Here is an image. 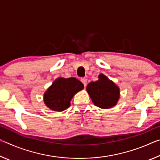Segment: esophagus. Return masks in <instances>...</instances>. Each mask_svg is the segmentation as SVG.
Wrapping results in <instances>:
<instances>
[{
	"label": "esophagus",
	"instance_id": "obj_1",
	"mask_svg": "<svg viewBox=\"0 0 160 160\" xmlns=\"http://www.w3.org/2000/svg\"><path fill=\"white\" fill-rule=\"evenodd\" d=\"M80 81L82 82L84 86L86 87V85H87V82H88V80H87L86 78H81Z\"/></svg>",
	"mask_w": 160,
	"mask_h": 160
}]
</instances>
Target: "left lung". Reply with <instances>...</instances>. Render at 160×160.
<instances>
[{
    "label": "left lung",
    "mask_w": 160,
    "mask_h": 160,
    "mask_svg": "<svg viewBox=\"0 0 160 160\" xmlns=\"http://www.w3.org/2000/svg\"><path fill=\"white\" fill-rule=\"evenodd\" d=\"M87 91L94 104L102 109H109L115 106L119 98V88L107 76L101 74L99 80L91 82L87 86Z\"/></svg>",
    "instance_id": "8db88e82"
}]
</instances>
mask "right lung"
Returning <instances> with one entry per match:
<instances>
[{"instance_id": "obj_1", "label": "right lung", "mask_w": 160, "mask_h": 160, "mask_svg": "<svg viewBox=\"0 0 160 160\" xmlns=\"http://www.w3.org/2000/svg\"><path fill=\"white\" fill-rule=\"evenodd\" d=\"M83 88V84L75 78H58L44 93V103L51 109L62 112L70 107L72 97Z\"/></svg>"}]
</instances>
